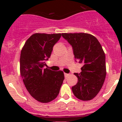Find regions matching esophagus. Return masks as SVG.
I'll use <instances>...</instances> for the list:
<instances>
[{
	"instance_id": "esophagus-1",
	"label": "esophagus",
	"mask_w": 122,
	"mask_h": 122,
	"mask_svg": "<svg viewBox=\"0 0 122 122\" xmlns=\"http://www.w3.org/2000/svg\"><path fill=\"white\" fill-rule=\"evenodd\" d=\"M64 76L66 78H67V77H68L69 76V74H67V73H64Z\"/></svg>"
}]
</instances>
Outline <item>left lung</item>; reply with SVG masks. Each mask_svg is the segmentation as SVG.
Here are the masks:
<instances>
[{"mask_svg": "<svg viewBox=\"0 0 122 122\" xmlns=\"http://www.w3.org/2000/svg\"><path fill=\"white\" fill-rule=\"evenodd\" d=\"M72 46L76 61L83 64L80 73H74L78 83L72 87L75 96L83 101L93 99L102 88L106 76V57L95 36L86 33L62 34Z\"/></svg>", "mask_w": 122, "mask_h": 122, "instance_id": "8db88e82", "label": "left lung"}]
</instances>
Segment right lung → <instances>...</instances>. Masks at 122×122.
Instances as JSON below:
<instances>
[{
	"label": "right lung",
	"instance_id": "obj_1",
	"mask_svg": "<svg viewBox=\"0 0 122 122\" xmlns=\"http://www.w3.org/2000/svg\"><path fill=\"white\" fill-rule=\"evenodd\" d=\"M61 36V34H33L20 53V72L23 83L29 94L41 103L55 99L64 80L62 71L50 70L45 64Z\"/></svg>",
	"mask_w": 122,
	"mask_h": 122
}]
</instances>
